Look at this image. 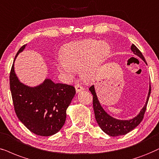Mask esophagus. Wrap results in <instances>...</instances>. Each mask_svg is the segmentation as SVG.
I'll use <instances>...</instances> for the list:
<instances>
[{"instance_id": "34e87169", "label": "esophagus", "mask_w": 159, "mask_h": 159, "mask_svg": "<svg viewBox=\"0 0 159 159\" xmlns=\"http://www.w3.org/2000/svg\"><path fill=\"white\" fill-rule=\"evenodd\" d=\"M75 90H76V92H81V91H82V90H84V88L83 87V86H81V85H80V84H76V85L75 86Z\"/></svg>"}]
</instances>
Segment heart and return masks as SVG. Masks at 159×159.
I'll list each match as a JSON object with an SVG mask.
<instances>
[{
	"label": "heart",
	"mask_w": 159,
	"mask_h": 159,
	"mask_svg": "<svg viewBox=\"0 0 159 159\" xmlns=\"http://www.w3.org/2000/svg\"><path fill=\"white\" fill-rule=\"evenodd\" d=\"M111 54V48L105 42L85 39L67 44L61 53V67L68 75L80 70L81 77L90 81Z\"/></svg>",
	"instance_id": "1"
}]
</instances>
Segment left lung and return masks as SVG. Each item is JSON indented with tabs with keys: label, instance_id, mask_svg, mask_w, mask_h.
Returning <instances> with one entry per match:
<instances>
[{
	"label": "left lung",
	"instance_id": "8db88e82",
	"mask_svg": "<svg viewBox=\"0 0 159 159\" xmlns=\"http://www.w3.org/2000/svg\"><path fill=\"white\" fill-rule=\"evenodd\" d=\"M131 51L134 52V54L136 56H139L141 59L146 63L145 59H144V56L142 55L141 51L132 44L131 47H130ZM89 91L91 92L92 95H93V108L94 111V116H95L96 121H97L98 124L99 125L100 128L103 130V131L107 134L108 135L111 136H122L125 135L126 134L129 133L130 130H134L136 126L139 125V124L142 121L144 118V113H145L147 105H148V100H149L150 92H151V86L150 85L149 92H148V98H147L146 103L143 108L140 111V113L138 114L136 117L134 119L129 120H116L115 118L112 117L110 115L106 113L104 111V109L100 106V104L98 101V97L96 95L95 91H94V86H92L89 87Z\"/></svg>",
	"mask_w": 159,
	"mask_h": 159
}]
</instances>
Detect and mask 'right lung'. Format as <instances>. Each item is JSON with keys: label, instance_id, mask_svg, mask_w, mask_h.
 I'll use <instances>...</instances> for the list:
<instances>
[{"label": "right lung", "instance_id": "add662e5", "mask_svg": "<svg viewBox=\"0 0 159 159\" xmlns=\"http://www.w3.org/2000/svg\"><path fill=\"white\" fill-rule=\"evenodd\" d=\"M25 45L20 48L15 58ZM9 84L16 115L30 131L43 136H52L59 131L65 122L66 110L75 94L73 86L55 84L51 79H45L41 85L29 87L19 81L14 63L10 71Z\"/></svg>", "mask_w": 159, "mask_h": 159}]
</instances>
